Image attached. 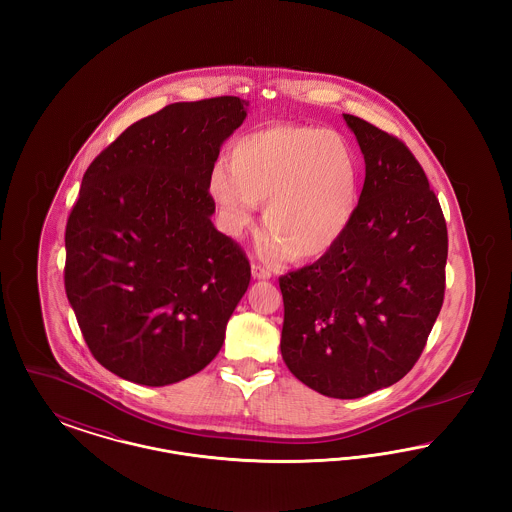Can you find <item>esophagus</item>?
I'll use <instances>...</instances> for the list:
<instances>
[{
	"mask_svg": "<svg viewBox=\"0 0 512 512\" xmlns=\"http://www.w3.org/2000/svg\"><path fill=\"white\" fill-rule=\"evenodd\" d=\"M251 274H253V278L255 280H268L272 274H270V270L265 267H261V265H251Z\"/></svg>",
	"mask_w": 512,
	"mask_h": 512,
	"instance_id": "esophagus-1",
	"label": "esophagus"
}]
</instances>
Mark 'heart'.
<instances>
[{
	"label": "heart",
	"mask_w": 512,
	"mask_h": 512,
	"mask_svg": "<svg viewBox=\"0 0 512 512\" xmlns=\"http://www.w3.org/2000/svg\"><path fill=\"white\" fill-rule=\"evenodd\" d=\"M207 186L224 232L240 234L267 201L268 253L309 263L332 251L355 219L361 161L336 130L268 124L232 142L228 167L215 165Z\"/></svg>",
	"instance_id": "obj_1"
}]
</instances>
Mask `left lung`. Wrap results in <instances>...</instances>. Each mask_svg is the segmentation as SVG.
I'll return each mask as SVG.
<instances>
[{
    "label": "left lung",
    "instance_id": "8db88e82",
    "mask_svg": "<svg viewBox=\"0 0 512 512\" xmlns=\"http://www.w3.org/2000/svg\"><path fill=\"white\" fill-rule=\"evenodd\" d=\"M343 121L365 155V186L338 245L280 278V351L311 390L357 399L418 361L443 303L447 226L407 146L359 117Z\"/></svg>",
    "mask_w": 512,
    "mask_h": 512
}]
</instances>
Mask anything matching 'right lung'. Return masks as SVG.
I'll return each mask as SVG.
<instances>
[{"instance_id": "1", "label": "right lung", "mask_w": 512, "mask_h": 512, "mask_svg": "<svg viewBox=\"0 0 512 512\" xmlns=\"http://www.w3.org/2000/svg\"><path fill=\"white\" fill-rule=\"evenodd\" d=\"M249 101H180L128 126L82 178L65 290L99 365L169 386L209 365L251 267L211 217L209 174Z\"/></svg>"}]
</instances>
